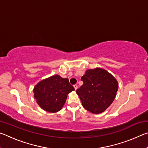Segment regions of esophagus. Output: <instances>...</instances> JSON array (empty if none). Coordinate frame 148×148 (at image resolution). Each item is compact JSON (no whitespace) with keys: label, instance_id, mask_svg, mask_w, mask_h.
<instances>
[{"label":"esophagus","instance_id":"esophagus-1","mask_svg":"<svg viewBox=\"0 0 148 148\" xmlns=\"http://www.w3.org/2000/svg\"><path fill=\"white\" fill-rule=\"evenodd\" d=\"M74 89H75V90H76V89H77V85H76V84H75V85H74Z\"/></svg>","mask_w":148,"mask_h":148}]
</instances>
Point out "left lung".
Here are the masks:
<instances>
[{
    "label": "left lung",
    "mask_w": 148,
    "mask_h": 148,
    "mask_svg": "<svg viewBox=\"0 0 148 148\" xmlns=\"http://www.w3.org/2000/svg\"><path fill=\"white\" fill-rule=\"evenodd\" d=\"M81 79L84 84L76 93L84 108L95 114L104 112L116 98V79L104 69L96 68L87 70Z\"/></svg>",
    "instance_id": "left-lung-1"
}]
</instances>
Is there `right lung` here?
<instances>
[{"instance_id": "add662e5", "label": "right lung", "mask_w": 148, "mask_h": 148, "mask_svg": "<svg viewBox=\"0 0 148 148\" xmlns=\"http://www.w3.org/2000/svg\"><path fill=\"white\" fill-rule=\"evenodd\" d=\"M74 90L68 79L56 74L42 80L35 86L34 97L41 108L56 113L62 109L67 95Z\"/></svg>"}]
</instances>
